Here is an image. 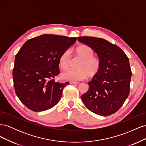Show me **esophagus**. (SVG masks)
Segmentation results:
<instances>
[{"mask_svg":"<svg viewBox=\"0 0 146 146\" xmlns=\"http://www.w3.org/2000/svg\"><path fill=\"white\" fill-rule=\"evenodd\" d=\"M69 83L70 84H75V85H77V84H78L79 83L77 82H70Z\"/></svg>","mask_w":146,"mask_h":146,"instance_id":"34e87169","label":"esophagus"}]
</instances>
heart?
I'll list each match as a JSON object with an SVG mask.
<instances>
[{
    "instance_id": "1",
    "label": "heart",
    "mask_w": 146,
    "mask_h": 146,
    "mask_svg": "<svg viewBox=\"0 0 146 146\" xmlns=\"http://www.w3.org/2000/svg\"><path fill=\"white\" fill-rule=\"evenodd\" d=\"M75 54L81 61L78 63L76 70H70L61 75L62 78L70 81L83 80L89 77H93L98 75L101 69V61L98 57L94 56V52L90 46L82 45L75 49ZM71 63V55L69 50H64L59 57L60 68L66 70Z\"/></svg>"
}]
</instances>
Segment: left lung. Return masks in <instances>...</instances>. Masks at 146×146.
Here are the masks:
<instances>
[{"mask_svg":"<svg viewBox=\"0 0 146 146\" xmlns=\"http://www.w3.org/2000/svg\"><path fill=\"white\" fill-rule=\"evenodd\" d=\"M77 38L91 47L101 61L99 73L88 82L89 90L81 99L92 113L102 116L111 115L122 107L130 93L132 73L129 58L120 47L104 39Z\"/></svg>","mask_w":146,"mask_h":146,"instance_id":"1","label":"left lung"}]
</instances>
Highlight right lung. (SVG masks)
I'll return each mask as SVG.
<instances>
[{
	"label": "right lung",
	"mask_w": 146,
	"mask_h": 146,
	"mask_svg": "<svg viewBox=\"0 0 146 146\" xmlns=\"http://www.w3.org/2000/svg\"><path fill=\"white\" fill-rule=\"evenodd\" d=\"M77 38L45 34L29 39L16 55L13 69L15 92L25 106L35 112L57 104L69 84L55 82L60 74V55Z\"/></svg>",
	"instance_id": "1"
}]
</instances>
